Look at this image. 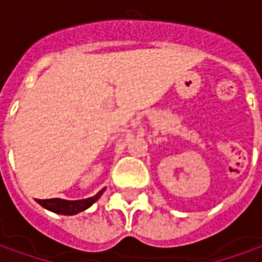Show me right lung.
I'll return each instance as SVG.
<instances>
[{"instance_id":"obj_1","label":"right lung","mask_w":262,"mask_h":262,"mask_svg":"<svg viewBox=\"0 0 262 262\" xmlns=\"http://www.w3.org/2000/svg\"><path fill=\"white\" fill-rule=\"evenodd\" d=\"M103 191H105V188L102 191H99L95 196H90L86 200L68 201V200H61V198H51V200H37V203L49 211L64 214V216H73V214H78V213L84 211L92 204H95L100 198V195L103 194Z\"/></svg>"}]
</instances>
